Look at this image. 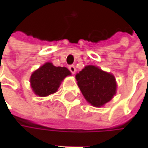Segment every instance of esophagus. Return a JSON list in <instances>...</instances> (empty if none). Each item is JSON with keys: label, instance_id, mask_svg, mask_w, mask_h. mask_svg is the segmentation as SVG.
<instances>
[{"label": "esophagus", "instance_id": "34e87169", "mask_svg": "<svg viewBox=\"0 0 148 148\" xmlns=\"http://www.w3.org/2000/svg\"><path fill=\"white\" fill-rule=\"evenodd\" d=\"M68 68H69V70H70V71H71L72 74H75V73H76V71H77V70H76V66L74 65L69 66Z\"/></svg>", "mask_w": 148, "mask_h": 148}]
</instances>
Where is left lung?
<instances>
[{
	"instance_id": "obj_1",
	"label": "left lung",
	"mask_w": 148,
	"mask_h": 148,
	"mask_svg": "<svg viewBox=\"0 0 148 148\" xmlns=\"http://www.w3.org/2000/svg\"><path fill=\"white\" fill-rule=\"evenodd\" d=\"M77 85L85 99L95 107H101L116 94L114 77L95 66H86L76 75Z\"/></svg>"
}]
</instances>
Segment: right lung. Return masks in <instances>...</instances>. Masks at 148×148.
<instances>
[{
  "instance_id": "1",
  "label": "right lung",
  "mask_w": 148,
  "mask_h": 148,
  "mask_svg": "<svg viewBox=\"0 0 148 148\" xmlns=\"http://www.w3.org/2000/svg\"><path fill=\"white\" fill-rule=\"evenodd\" d=\"M71 71L66 67L55 66L51 62H46L33 72L30 77V85L34 94L44 97L55 93L61 82Z\"/></svg>"
}]
</instances>
